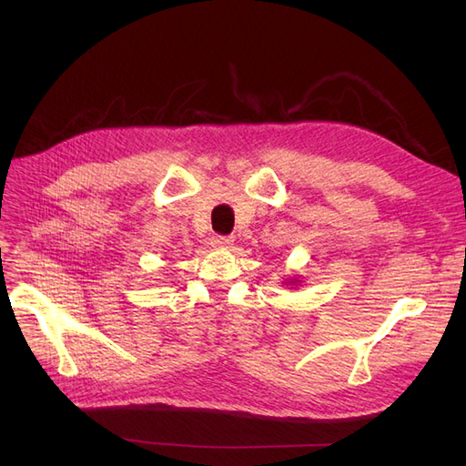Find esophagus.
I'll list each match as a JSON object with an SVG mask.
<instances>
[{
    "mask_svg": "<svg viewBox=\"0 0 466 466\" xmlns=\"http://www.w3.org/2000/svg\"><path fill=\"white\" fill-rule=\"evenodd\" d=\"M211 245L219 247V248L231 247L233 245V238L231 237H223V235H216V237H211Z\"/></svg>",
    "mask_w": 466,
    "mask_h": 466,
    "instance_id": "1",
    "label": "esophagus"
}]
</instances>
